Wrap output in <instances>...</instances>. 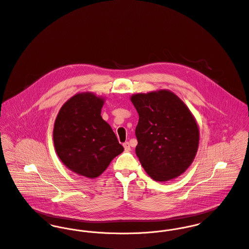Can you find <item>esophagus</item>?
<instances>
[{
    "mask_svg": "<svg viewBox=\"0 0 249 249\" xmlns=\"http://www.w3.org/2000/svg\"><path fill=\"white\" fill-rule=\"evenodd\" d=\"M124 149H125V151H129V150L131 149L130 143L128 142H124Z\"/></svg>",
    "mask_w": 249,
    "mask_h": 249,
    "instance_id": "34e87169",
    "label": "esophagus"
}]
</instances>
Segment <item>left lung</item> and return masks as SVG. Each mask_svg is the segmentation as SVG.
<instances>
[{"label": "left lung", "instance_id": "obj_1", "mask_svg": "<svg viewBox=\"0 0 249 249\" xmlns=\"http://www.w3.org/2000/svg\"><path fill=\"white\" fill-rule=\"evenodd\" d=\"M130 101L139 114L136 155L146 174L165 182L185 173L199 143V128L190 109L170 90L134 94Z\"/></svg>", "mask_w": 249, "mask_h": 249}]
</instances>
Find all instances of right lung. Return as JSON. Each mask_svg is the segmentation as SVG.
Segmentation results:
<instances>
[{"label": "right lung", "instance_id": "add662e5", "mask_svg": "<svg viewBox=\"0 0 249 249\" xmlns=\"http://www.w3.org/2000/svg\"><path fill=\"white\" fill-rule=\"evenodd\" d=\"M105 98L78 93L60 108L53 126V143L61 162L74 174L100 177L124 151L111 126L101 116Z\"/></svg>", "mask_w": 249, "mask_h": 249}]
</instances>
